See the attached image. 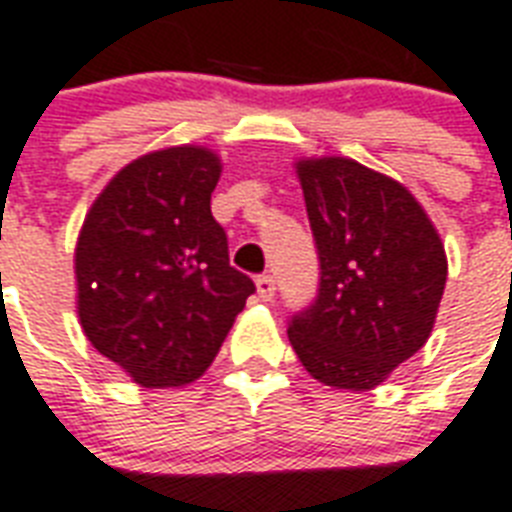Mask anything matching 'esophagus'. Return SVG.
Here are the masks:
<instances>
[{
  "instance_id": "1",
  "label": "esophagus",
  "mask_w": 512,
  "mask_h": 512,
  "mask_svg": "<svg viewBox=\"0 0 512 512\" xmlns=\"http://www.w3.org/2000/svg\"><path fill=\"white\" fill-rule=\"evenodd\" d=\"M257 295L263 300H271L276 295V282H273L271 273H263V276H257Z\"/></svg>"
}]
</instances>
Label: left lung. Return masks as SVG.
I'll return each mask as SVG.
<instances>
[{"label": "left lung", "instance_id": "left-lung-1", "mask_svg": "<svg viewBox=\"0 0 512 512\" xmlns=\"http://www.w3.org/2000/svg\"><path fill=\"white\" fill-rule=\"evenodd\" d=\"M319 290L287 335L311 376L368 392L427 343L446 290V249L400 182L349 158L300 161Z\"/></svg>", "mask_w": 512, "mask_h": 512}]
</instances>
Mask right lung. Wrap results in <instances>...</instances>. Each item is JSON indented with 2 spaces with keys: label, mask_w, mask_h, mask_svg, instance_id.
Instances as JSON below:
<instances>
[{
  "label": "right lung",
  "mask_w": 512,
  "mask_h": 512,
  "mask_svg": "<svg viewBox=\"0 0 512 512\" xmlns=\"http://www.w3.org/2000/svg\"><path fill=\"white\" fill-rule=\"evenodd\" d=\"M220 158L150 152L117 171L85 217L77 314L93 349L142 386H182L217 357L255 282L236 271L212 217Z\"/></svg>",
  "instance_id": "obj_1"
}]
</instances>
